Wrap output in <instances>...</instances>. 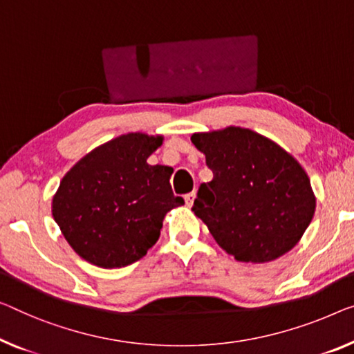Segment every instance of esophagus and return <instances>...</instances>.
Listing matches in <instances>:
<instances>
[{"mask_svg": "<svg viewBox=\"0 0 354 354\" xmlns=\"http://www.w3.org/2000/svg\"><path fill=\"white\" fill-rule=\"evenodd\" d=\"M194 198H195V191H192V192H189V194L184 195V202H186L187 207H192Z\"/></svg>", "mask_w": 354, "mask_h": 354, "instance_id": "obj_1", "label": "esophagus"}]
</instances>
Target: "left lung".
<instances>
[{
    "label": "left lung",
    "mask_w": 354,
    "mask_h": 354,
    "mask_svg": "<svg viewBox=\"0 0 354 354\" xmlns=\"http://www.w3.org/2000/svg\"><path fill=\"white\" fill-rule=\"evenodd\" d=\"M191 141L213 171L192 209L216 243L236 261L252 263L291 251L316 208L302 165L275 141L243 127L198 131Z\"/></svg>",
    "instance_id": "left-lung-1"
}]
</instances>
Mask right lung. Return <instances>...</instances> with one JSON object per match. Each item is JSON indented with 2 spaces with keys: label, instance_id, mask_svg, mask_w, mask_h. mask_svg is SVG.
<instances>
[{
  "label": "right lung",
  "instance_id": "right-lung-1",
  "mask_svg": "<svg viewBox=\"0 0 354 354\" xmlns=\"http://www.w3.org/2000/svg\"><path fill=\"white\" fill-rule=\"evenodd\" d=\"M162 135L125 133L76 162L52 197V216L84 261L120 268L143 257L167 213L184 205L170 186L171 167L149 165Z\"/></svg>",
  "mask_w": 354,
  "mask_h": 354
}]
</instances>
